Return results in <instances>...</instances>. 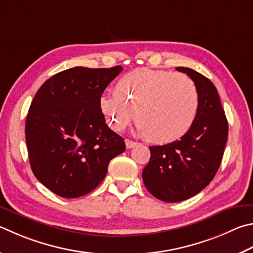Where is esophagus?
<instances>
[{"label":"esophagus","instance_id":"34e87169","mask_svg":"<svg viewBox=\"0 0 253 253\" xmlns=\"http://www.w3.org/2000/svg\"><path fill=\"white\" fill-rule=\"evenodd\" d=\"M125 144H126L127 148L130 149V148H132V147H135V146L137 145V142L132 141V140H129V139H126V140H125Z\"/></svg>","mask_w":253,"mask_h":253}]
</instances>
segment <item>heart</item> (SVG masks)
<instances>
[{"mask_svg":"<svg viewBox=\"0 0 253 253\" xmlns=\"http://www.w3.org/2000/svg\"><path fill=\"white\" fill-rule=\"evenodd\" d=\"M198 105V91L189 77L145 68L123 76L115 93L99 98L100 111L114 130L122 131L136 115L138 131L158 144L186 135L195 122Z\"/></svg>","mask_w":253,"mask_h":253,"instance_id":"obj_1","label":"heart"}]
</instances>
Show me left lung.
<instances>
[{
  "label": "left lung",
  "mask_w": 253,
  "mask_h": 253,
  "mask_svg": "<svg viewBox=\"0 0 253 253\" xmlns=\"http://www.w3.org/2000/svg\"><path fill=\"white\" fill-rule=\"evenodd\" d=\"M194 81L199 105L194 124L179 140L150 146L142 180L155 198L179 203L209 185L221 164L228 139V122L212 82L188 67H177Z\"/></svg>",
  "instance_id": "8db88e82"
}]
</instances>
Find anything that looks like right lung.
<instances>
[{
	"instance_id": "1",
	"label": "right lung",
	"mask_w": 253,
	"mask_h": 253,
	"mask_svg": "<svg viewBox=\"0 0 253 253\" xmlns=\"http://www.w3.org/2000/svg\"><path fill=\"white\" fill-rule=\"evenodd\" d=\"M122 66L74 67L50 77L35 94L25 123L34 176L63 198L94 190L108 164L126 149L105 123L99 98Z\"/></svg>"
}]
</instances>
